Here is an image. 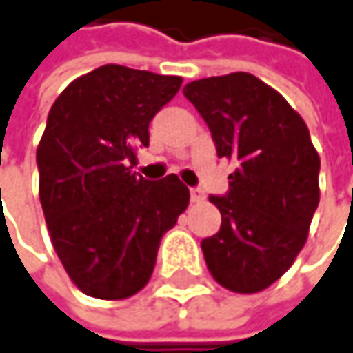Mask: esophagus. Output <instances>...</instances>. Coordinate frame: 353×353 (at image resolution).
I'll return each mask as SVG.
<instances>
[{"label":"esophagus","mask_w":353,"mask_h":353,"mask_svg":"<svg viewBox=\"0 0 353 353\" xmlns=\"http://www.w3.org/2000/svg\"><path fill=\"white\" fill-rule=\"evenodd\" d=\"M190 198H192V202H202L204 200V192L200 188H192L190 190Z\"/></svg>","instance_id":"34e87169"}]
</instances>
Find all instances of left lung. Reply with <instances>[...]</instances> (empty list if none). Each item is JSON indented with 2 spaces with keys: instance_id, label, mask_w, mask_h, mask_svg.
<instances>
[{
  "instance_id": "obj_1",
  "label": "left lung",
  "mask_w": 353,
  "mask_h": 353,
  "mask_svg": "<svg viewBox=\"0 0 353 353\" xmlns=\"http://www.w3.org/2000/svg\"><path fill=\"white\" fill-rule=\"evenodd\" d=\"M206 121L218 157L234 161L228 192L210 196L220 230L202 241L212 276L234 293H256L303 248L319 204V155L305 121L248 72L183 86Z\"/></svg>"
}]
</instances>
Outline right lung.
<instances>
[{
  "label": "right lung",
  "mask_w": 353,
  "mask_h": 353,
  "mask_svg": "<svg viewBox=\"0 0 353 353\" xmlns=\"http://www.w3.org/2000/svg\"><path fill=\"white\" fill-rule=\"evenodd\" d=\"M179 86V77L107 64L70 82L50 109L36 153L40 202L58 259L90 297L141 291L161 236L188 208L179 177L151 181L129 168Z\"/></svg>",
  "instance_id": "add662e5"
}]
</instances>
